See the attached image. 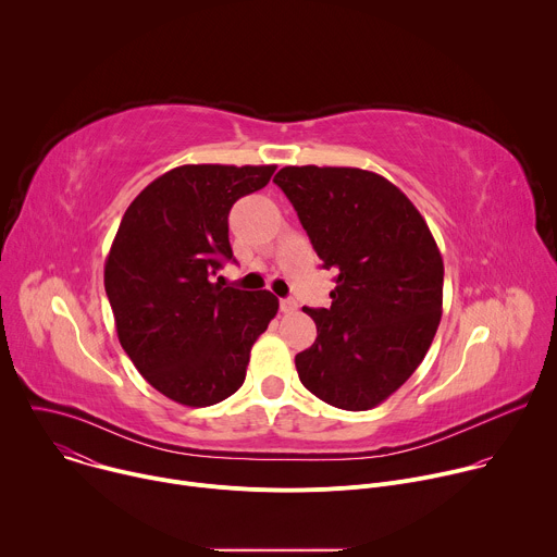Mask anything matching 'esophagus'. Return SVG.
<instances>
[{
	"mask_svg": "<svg viewBox=\"0 0 557 557\" xmlns=\"http://www.w3.org/2000/svg\"><path fill=\"white\" fill-rule=\"evenodd\" d=\"M280 310L282 312H295L297 310V301L293 297H282L280 299Z\"/></svg>",
	"mask_w": 557,
	"mask_h": 557,
	"instance_id": "34e87169",
	"label": "esophagus"
}]
</instances>
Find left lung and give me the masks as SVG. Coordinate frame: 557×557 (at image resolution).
<instances>
[{
	"label": "left lung",
	"mask_w": 557,
	"mask_h": 557,
	"mask_svg": "<svg viewBox=\"0 0 557 557\" xmlns=\"http://www.w3.org/2000/svg\"><path fill=\"white\" fill-rule=\"evenodd\" d=\"M310 245L335 269L331 308H304L314 344L295 357L299 381L329 406L361 412L399 389L428 355L443 308V258L408 196L357 168H284Z\"/></svg>",
	"instance_id": "8db88e82"
}]
</instances>
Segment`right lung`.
<instances>
[{
  "mask_svg": "<svg viewBox=\"0 0 557 557\" xmlns=\"http://www.w3.org/2000/svg\"><path fill=\"white\" fill-rule=\"evenodd\" d=\"M273 172L176 168L149 183L119 224L106 260L116 335L147 383L176 404L207 408L240 387L251 346L280 308L271 290L213 282L233 260V202L262 189Z\"/></svg>",
  "mask_w": 557,
  "mask_h": 557,
  "instance_id": "right-lung-1",
  "label": "right lung"
}]
</instances>
